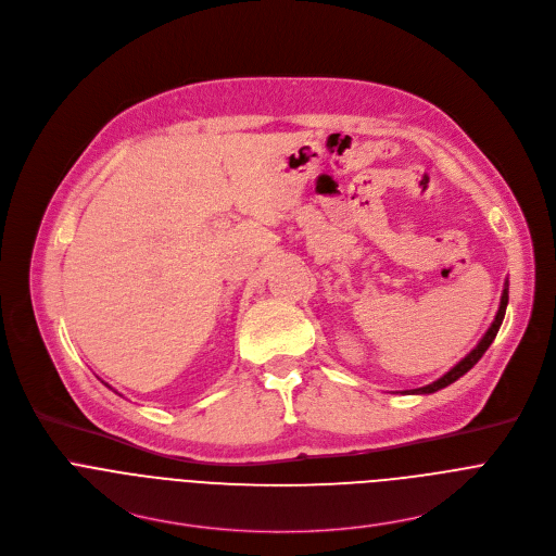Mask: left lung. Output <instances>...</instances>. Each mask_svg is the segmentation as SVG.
I'll list each match as a JSON object with an SVG mask.
<instances>
[{
    "label": "left lung",
    "instance_id": "1",
    "mask_svg": "<svg viewBox=\"0 0 556 556\" xmlns=\"http://www.w3.org/2000/svg\"><path fill=\"white\" fill-rule=\"evenodd\" d=\"M506 305H508V281H504V290H502V299H500V309H497V314H495L491 327H489L486 333L482 336V340H480L454 368H450V371H447L443 378H439L437 382H432V384H428V387H421V389H415V391H404V393H408V395H430V393H437V391H441V389L454 384L458 378H463V376L469 371V368L484 355V351L491 346V342L495 340V336H497V331H500V325H502V320H504V314H506Z\"/></svg>",
    "mask_w": 556,
    "mask_h": 556
}]
</instances>
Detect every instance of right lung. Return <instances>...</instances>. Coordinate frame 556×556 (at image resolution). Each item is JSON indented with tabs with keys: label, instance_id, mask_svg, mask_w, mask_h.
Masks as SVG:
<instances>
[{
	"label": "right lung",
	"instance_id": "right-lung-1",
	"mask_svg": "<svg viewBox=\"0 0 556 556\" xmlns=\"http://www.w3.org/2000/svg\"><path fill=\"white\" fill-rule=\"evenodd\" d=\"M104 387H109V384H104ZM109 389H111V387H109Z\"/></svg>",
	"mask_w": 556,
	"mask_h": 556
}]
</instances>
